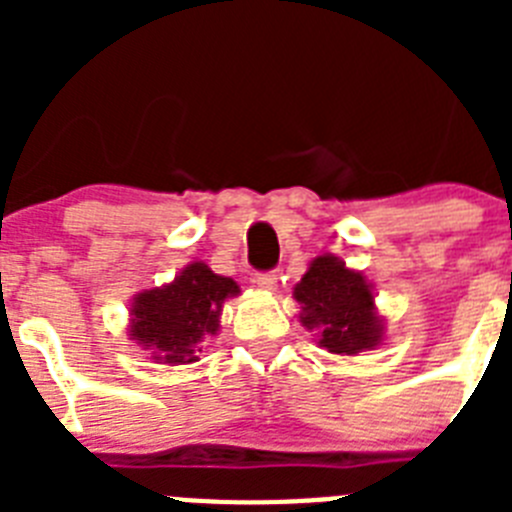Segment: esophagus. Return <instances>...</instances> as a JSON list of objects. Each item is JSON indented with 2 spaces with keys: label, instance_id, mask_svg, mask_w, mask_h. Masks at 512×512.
<instances>
[{
  "label": "esophagus",
  "instance_id": "1",
  "mask_svg": "<svg viewBox=\"0 0 512 512\" xmlns=\"http://www.w3.org/2000/svg\"><path fill=\"white\" fill-rule=\"evenodd\" d=\"M277 282H279L277 271H264V274H256V277H253V284H256L259 289H264V292H274V289H277Z\"/></svg>",
  "mask_w": 512,
  "mask_h": 512
}]
</instances>
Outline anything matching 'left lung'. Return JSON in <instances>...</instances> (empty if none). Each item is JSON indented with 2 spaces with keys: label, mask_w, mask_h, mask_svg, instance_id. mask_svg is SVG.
<instances>
[{
  "label": "left lung",
  "mask_w": 512,
  "mask_h": 512,
  "mask_svg": "<svg viewBox=\"0 0 512 512\" xmlns=\"http://www.w3.org/2000/svg\"><path fill=\"white\" fill-rule=\"evenodd\" d=\"M295 300L302 307L300 323L318 330V343L330 354L356 356L382 343L372 284L330 253L312 261L295 284Z\"/></svg>",
  "instance_id": "1"
}]
</instances>
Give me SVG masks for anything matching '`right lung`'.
I'll use <instances>...</instances> for the list:
<instances>
[{
    "instance_id": "1",
    "label": "right lung",
    "mask_w": 512,
    "mask_h": 512,
    "mask_svg": "<svg viewBox=\"0 0 512 512\" xmlns=\"http://www.w3.org/2000/svg\"><path fill=\"white\" fill-rule=\"evenodd\" d=\"M241 292L230 277H220L202 261H192L164 287L146 289L130 305V338L148 348L161 364H192L205 336L220 328L228 297Z\"/></svg>"
}]
</instances>
